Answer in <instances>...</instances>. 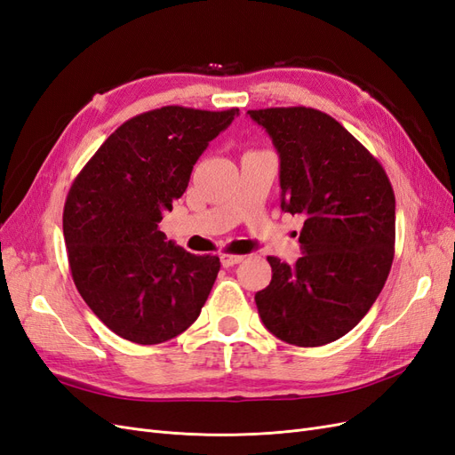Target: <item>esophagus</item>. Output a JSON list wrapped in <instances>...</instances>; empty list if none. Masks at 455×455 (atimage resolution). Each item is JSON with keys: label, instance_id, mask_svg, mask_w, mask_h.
Here are the masks:
<instances>
[{"label": "esophagus", "instance_id": "obj_1", "mask_svg": "<svg viewBox=\"0 0 455 455\" xmlns=\"http://www.w3.org/2000/svg\"><path fill=\"white\" fill-rule=\"evenodd\" d=\"M220 261H222L224 267H231V266H235V264H241L243 256H237V254H222V256H220Z\"/></svg>", "mask_w": 455, "mask_h": 455}]
</instances>
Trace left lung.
Returning a JSON list of instances; mask_svg holds the SVG:
<instances>
[{
  "instance_id": "8db88e82",
  "label": "left lung",
  "mask_w": 455,
  "mask_h": 455,
  "mask_svg": "<svg viewBox=\"0 0 455 455\" xmlns=\"http://www.w3.org/2000/svg\"><path fill=\"white\" fill-rule=\"evenodd\" d=\"M281 159V209L304 216V256H267L271 283L256 292L273 336L299 347L336 341L379 296L395 256V194L379 161L313 108L249 109Z\"/></svg>"
}]
</instances>
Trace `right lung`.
Instances as JSON below:
<instances>
[{
    "mask_svg": "<svg viewBox=\"0 0 455 455\" xmlns=\"http://www.w3.org/2000/svg\"><path fill=\"white\" fill-rule=\"evenodd\" d=\"M239 108L164 106L109 136L66 197L62 228L81 298L117 336L140 346L176 338L197 321L220 271L159 231L194 164Z\"/></svg>",
    "mask_w": 455,
    "mask_h": 455,
    "instance_id": "obj_1",
    "label": "right lung"
}]
</instances>
